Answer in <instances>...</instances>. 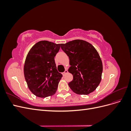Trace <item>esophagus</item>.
<instances>
[{"instance_id": "esophagus-1", "label": "esophagus", "mask_w": 131, "mask_h": 131, "mask_svg": "<svg viewBox=\"0 0 131 131\" xmlns=\"http://www.w3.org/2000/svg\"><path fill=\"white\" fill-rule=\"evenodd\" d=\"M67 73H68V70H67L66 69V70H65L64 72H63L62 74H63V76H64V75H65Z\"/></svg>"}]
</instances>
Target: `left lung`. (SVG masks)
Segmentation results:
<instances>
[{"label": "left lung", "instance_id": "8db88e82", "mask_svg": "<svg viewBox=\"0 0 131 131\" xmlns=\"http://www.w3.org/2000/svg\"><path fill=\"white\" fill-rule=\"evenodd\" d=\"M62 50L69 58L68 72L73 76L68 83L73 92L87 95L100 85L103 64L100 54L90 43L82 40H74L61 43Z\"/></svg>", "mask_w": 131, "mask_h": 131}]
</instances>
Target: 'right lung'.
<instances>
[{"mask_svg":"<svg viewBox=\"0 0 131 131\" xmlns=\"http://www.w3.org/2000/svg\"><path fill=\"white\" fill-rule=\"evenodd\" d=\"M59 49L60 43L42 40L35 43L28 53L24 75L28 87L35 96L45 98L56 93L62 77L54 59Z\"/></svg>","mask_w":131,"mask_h":131,"instance_id":"obj_1","label":"right lung"}]
</instances>
